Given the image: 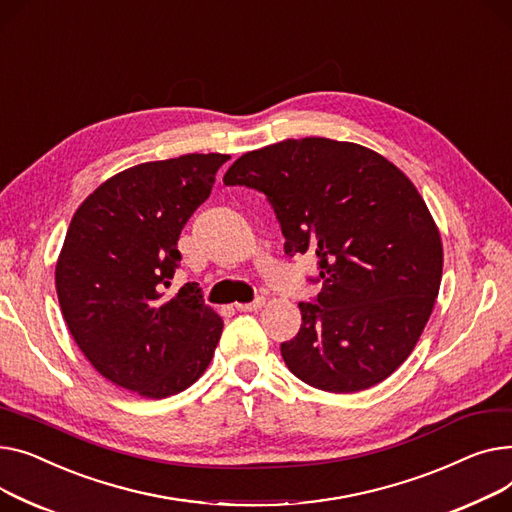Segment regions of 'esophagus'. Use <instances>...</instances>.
I'll use <instances>...</instances> for the list:
<instances>
[{
  "instance_id": "34e87169",
  "label": "esophagus",
  "mask_w": 512,
  "mask_h": 512,
  "mask_svg": "<svg viewBox=\"0 0 512 512\" xmlns=\"http://www.w3.org/2000/svg\"><path fill=\"white\" fill-rule=\"evenodd\" d=\"M264 304H266V299L260 295V297H256L252 304H237L235 308L239 310V312H258V310H262L264 308Z\"/></svg>"
}]
</instances>
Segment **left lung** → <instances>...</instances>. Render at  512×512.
<instances>
[{
    "instance_id": "left-lung-1",
    "label": "left lung",
    "mask_w": 512,
    "mask_h": 512,
    "mask_svg": "<svg viewBox=\"0 0 512 512\" xmlns=\"http://www.w3.org/2000/svg\"><path fill=\"white\" fill-rule=\"evenodd\" d=\"M223 182L266 194L285 254L318 258L322 291L299 304L302 328L281 343L287 368L326 393L393 374L424 333L444 260L411 179L362 144L289 138L242 155Z\"/></svg>"
}]
</instances>
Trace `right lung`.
Wrapping results in <instances>:
<instances>
[{"label":"right lung","mask_w":512,"mask_h":512,"mask_svg":"<svg viewBox=\"0 0 512 512\" xmlns=\"http://www.w3.org/2000/svg\"><path fill=\"white\" fill-rule=\"evenodd\" d=\"M229 155H182L109 177L74 213L55 266L59 308L95 370L146 399L192 386L223 320L198 283L167 295L177 239Z\"/></svg>","instance_id":"add662e5"}]
</instances>
